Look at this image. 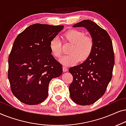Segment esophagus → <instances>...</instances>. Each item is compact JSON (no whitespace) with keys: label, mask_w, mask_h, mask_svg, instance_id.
Here are the masks:
<instances>
[{"label":"esophagus","mask_w":126,"mask_h":126,"mask_svg":"<svg viewBox=\"0 0 126 126\" xmlns=\"http://www.w3.org/2000/svg\"><path fill=\"white\" fill-rule=\"evenodd\" d=\"M63 72H66V71H68V68H67L66 66H63Z\"/></svg>","instance_id":"1"}]
</instances>
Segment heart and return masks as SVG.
Here are the masks:
<instances>
[{
	"label": "heart",
	"instance_id": "1",
	"mask_svg": "<svg viewBox=\"0 0 126 126\" xmlns=\"http://www.w3.org/2000/svg\"><path fill=\"white\" fill-rule=\"evenodd\" d=\"M65 41L70 43L72 46L69 49V54L63 57L61 62L64 65H73L87 60L92 54L94 48V39L91 36L85 35V33L78 30H69L63 34ZM51 54L56 59L63 56L62 43L57 37L51 39L49 44Z\"/></svg>",
	"mask_w": 126,
	"mask_h": 126
}]
</instances>
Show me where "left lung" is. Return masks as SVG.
Masks as SVG:
<instances>
[{"instance_id":"left-lung-1","label":"left lung","mask_w":126,"mask_h":126,"mask_svg":"<svg viewBox=\"0 0 126 126\" xmlns=\"http://www.w3.org/2000/svg\"><path fill=\"white\" fill-rule=\"evenodd\" d=\"M77 27L87 29L94 39V45L86 61L69 69L73 78L69 90L74 102L87 106L95 103L106 92L112 76L114 52L109 34L96 23L84 20L73 25V27Z\"/></svg>"}]
</instances>
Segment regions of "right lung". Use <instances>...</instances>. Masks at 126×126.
<instances>
[{
	"label": "right lung",
	"instance_id": "obj_1",
	"mask_svg": "<svg viewBox=\"0 0 126 126\" xmlns=\"http://www.w3.org/2000/svg\"><path fill=\"white\" fill-rule=\"evenodd\" d=\"M63 26L35 23L18 34L8 57V78L13 94L28 105L47 97L51 79L63 73V65L51 54L49 44Z\"/></svg>",
	"mask_w": 126,
	"mask_h": 126
}]
</instances>
